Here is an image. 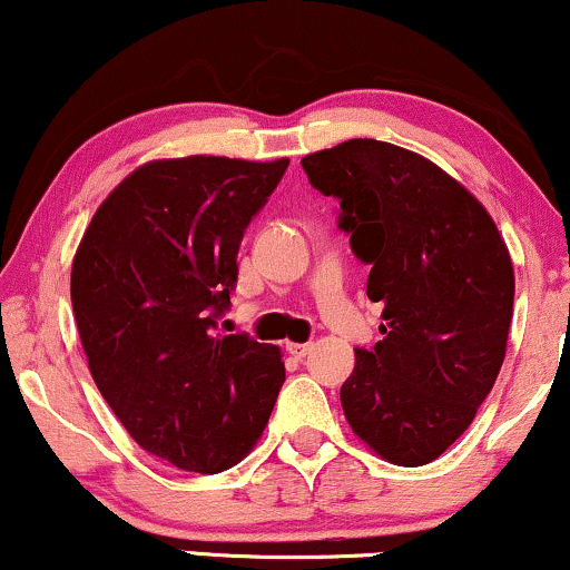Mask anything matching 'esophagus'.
Returning a JSON list of instances; mask_svg holds the SVG:
<instances>
[{
	"label": "esophagus",
	"instance_id": "34e87169",
	"mask_svg": "<svg viewBox=\"0 0 570 570\" xmlns=\"http://www.w3.org/2000/svg\"><path fill=\"white\" fill-rule=\"evenodd\" d=\"M286 351H289V355H294V358H305V355L313 351V345L311 342H289Z\"/></svg>",
	"mask_w": 570,
	"mask_h": 570
}]
</instances>
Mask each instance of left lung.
<instances>
[{
	"instance_id": "1",
	"label": "left lung",
	"mask_w": 570,
	"mask_h": 570,
	"mask_svg": "<svg viewBox=\"0 0 570 570\" xmlns=\"http://www.w3.org/2000/svg\"><path fill=\"white\" fill-rule=\"evenodd\" d=\"M340 198V228L372 265L385 334L355 347L340 390L351 430L401 468L433 462L475 420L504 363L515 273L489 209L438 164L355 137L303 159Z\"/></svg>"
}]
</instances>
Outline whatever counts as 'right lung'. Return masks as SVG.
I'll return each mask as SVG.
<instances>
[{
    "instance_id": "right-lung-1",
    "label": "right lung",
    "mask_w": 570,
    "mask_h": 570,
    "mask_svg": "<svg viewBox=\"0 0 570 570\" xmlns=\"http://www.w3.org/2000/svg\"><path fill=\"white\" fill-rule=\"evenodd\" d=\"M289 159H154L89 219L71 305L89 374L137 445L223 472L263 435L286 380L281 347L215 334L238 281L244 228Z\"/></svg>"
}]
</instances>
